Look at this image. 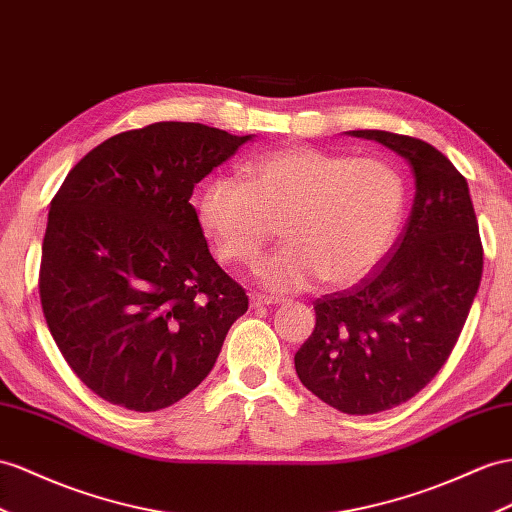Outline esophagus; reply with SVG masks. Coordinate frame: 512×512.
<instances>
[{"label":"esophagus","instance_id":"34e87169","mask_svg":"<svg viewBox=\"0 0 512 512\" xmlns=\"http://www.w3.org/2000/svg\"><path fill=\"white\" fill-rule=\"evenodd\" d=\"M281 298H272V296H264V294H251V307H270V305H281Z\"/></svg>","mask_w":512,"mask_h":512}]
</instances>
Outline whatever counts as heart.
Here are the masks:
<instances>
[{"label": "heart", "mask_w": 512, "mask_h": 512, "mask_svg": "<svg viewBox=\"0 0 512 512\" xmlns=\"http://www.w3.org/2000/svg\"><path fill=\"white\" fill-rule=\"evenodd\" d=\"M246 181L209 179L196 218L216 255L248 264L281 222L285 244L259 259L257 277L274 292L313 279L342 287L363 279L391 248L404 212L398 168L378 157L285 147L244 164Z\"/></svg>", "instance_id": "obj_1"}]
</instances>
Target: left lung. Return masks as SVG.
Listing matches in <instances>:
<instances>
[{
    "mask_svg": "<svg viewBox=\"0 0 512 512\" xmlns=\"http://www.w3.org/2000/svg\"><path fill=\"white\" fill-rule=\"evenodd\" d=\"M411 164L415 201L389 253L348 290L313 303L316 329L294 357L311 393L348 415L393 409L448 361L482 279V242L465 177L432 144L348 131Z\"/></svg>",
    "mask_w": 512,
    "mask_h": 512,
    "instance_id": "1",
    "label": "left lung"
}]
</instances>
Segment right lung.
I'll return each instance as SVG.
<instances>
[{
  "mask_svg": "<svg viewBox=\"0 0 512 512\" xmlns=\"http://www.w3.org/2000/svg\"><path fill=\"white\" fill-rule=\"evenodd\" d=\"M253 136L153 123L101 142L51 201L41 305L77 378L129 411H160L212 372L248 296L209 253L194 186Z\"/></svg>",
  "mask_w": 512,
  "mask_h": 512,
  "instance_id": "add662e5",
  "label": "right lung"
}]
</instances>
